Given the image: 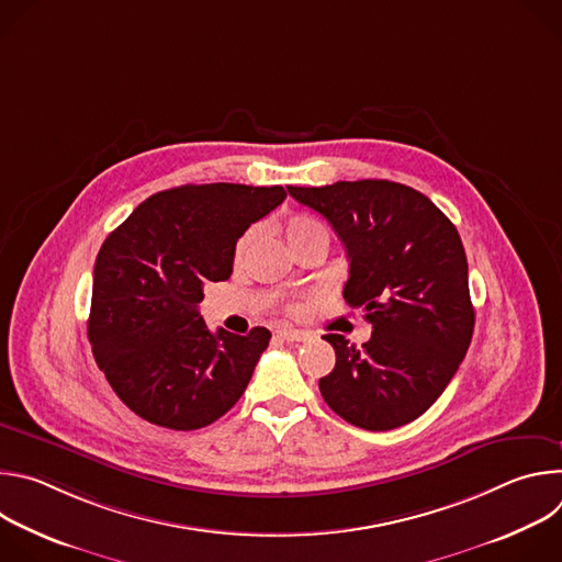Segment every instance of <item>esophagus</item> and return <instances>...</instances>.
Wrapping results in <instances>:
<instances>
[{
	"label": "esophagus",
	"mask_w": 562,
	"mask_h": 562,
	"mask_svg": "<svg viewBox=\"0 0 562 562\" xmlns=\"http://www.w3.org/2000/svg\"><path fill=\"white\" fill-rule=\"evenodd\" d=\"M278 338H282L286 342H306V340H311V334L297 331V329H278Z\"/></svg>",
	"instance_id": "esophagus-1"
}]
</instances>
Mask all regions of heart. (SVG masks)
Returning a JSON list of instances; mask_svg holds the SVG:
<instances>
[{"label": "heart", "instance_id": "obj_1", "mask_svg": "<svg viewBox=\"0 0 562 562\" xmlns=\"http://www.w3.org/2000/svg\"><path fill=\"white\" fill-rule=\"evenodd\" d=\"M315 233H323L329 237V231L325 228V224H319L317 220L311 217H291L286 224V239H297V237H306V235H315ZM254 243V231H247L243 237H239V243L235 247V256L239 258L243 256Z\"/></svg>", "mask_w": 562, "mask_h": 562}]
</instances>
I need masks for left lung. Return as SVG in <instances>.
I'll return each mask as SVG.
<instances>
[{"mask_svg":"<svg viewBox=\"0 0 562 562\" xmlns=\"http://www.w3.org/2000/svg\"><path fill=\"white\" fill-rule=\"evenodd\" d=\"M286 189L338 233L349 258L342 295L373 327L362 347L325 336L336 351L334 371L319 378L325 403L367 431L416 420L451 382L473 336L456 226L427 195L389 180Z\"/></svg>","mask_w":562,"mask_h":562,"instance_id":"obj_1","label":"left lung"}]
</instances>
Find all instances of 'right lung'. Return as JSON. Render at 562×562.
I'll list each match as a JSON object with an SVG mask.
<instances>
[{
	"mask_svg": "<svg viewBox=\"0 0 562 562\" xmlns=\"http://www.w3.org/2000/svg\"><path fill=\"white\" fill-rule=\"evenodd\" d=\"M284 198L282 187L184 184L144 200L104 239L89 340L133 414L193 431L245 393L269 347V329L211 334L198 304L206 282L231 278L237 239Z\"/></svg>",
	"mask_w": 562,
	"mask_h": 562,
	"instance_id": "add662e5",
	"label": "right lung"
}]
</instances>
